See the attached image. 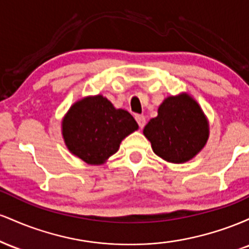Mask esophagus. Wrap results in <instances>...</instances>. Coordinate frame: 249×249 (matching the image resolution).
Returning <instances> with one entry per match:
<instances>
[{"label": "esophagus", "mask_w": 249, "mask_h": 249, "mask_svg": "<svg viewBox=\"0 0 249 249\" xmlns=\"http://www.w3.org/2000/svg\"><path fill=\"white\" fill-rule=\"evenodd\" d=\"M134 118H136L137 123H138L139 127L142 128L145 126V124H146V119H145L144 116H142V115H136V116H134Z\"/></svg>", "instance_id": "esophagus-1"}]
</instances>
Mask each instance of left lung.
I'll use <instances>...</instances> for the list:
<instances>
[{"instance_id": "left-lung-1", "label": "left lung", "mask_w": 249, "mask_h": 249, "mask_svg": "<svg viewBox=\"0 0 249 249\" xmlns=\"http://www.w3.org/2000/svg\"><path fill=\"white\" fill-rule=\"evenodd\" d=\"M144 134L157 156L181 164L192 159L205 146L208 124L198 103L182 93L162 102L158 116L144 127Z\"/></svg>"}]
</instances>
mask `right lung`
<instances>
[{
	"instance_id": "add662e5",
	"label": "right lung",
	"mask_w": 249,
	"mask_h": 249,
	"mask_svg": "<svg viewBox=\"0 0 249 249\" xmlns=\"http://www.w3.org/2000/svg\"><path fill=\"white\" fill-rule=\"evenodd\" d=\"M137 128L138 124L127 111L115 108L101 95L77 102L62 123L68 148L91 165L103 164Z\"/></svg>"
}]
</instances>
